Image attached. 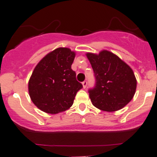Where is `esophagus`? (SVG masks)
Returning <instances> with one entry per match:
<instances>
[{
    "instance_id": "obj_1",
    "label": "esophagus",
    "mask_w": 157,
    "mask_h": 157,
    "mask_svg": "<svg viewBox=\"0 0 157 157\" xmlns=\"http://www.w3.org/2000/svg\"><path fill=\"white\" fill-rule=\"evenodd\" d=\"M82 85H83V87L85 89V88L86 87V85H87V82H86V81H83V83H82Z\"/></svg>"
}]
</instances>
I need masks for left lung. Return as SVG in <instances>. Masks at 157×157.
<instances>
[{"label":"left lung","instance_id":"8db88e82","mask_svg":"<svg viewBox=\"0 0 157 157\" xmlns=\"http://www.w3.org/2000/svg\"><path fill=\"white\" fill-rule=\"evenodd\" d=\"M96 78L90 90V98L98 109L113 112L124 108L133 99L136 79L133 70L113 53L103 50L99 54L86 53Z\"/></svg>","mask_w":157,"mask_h":157}]
</instances>
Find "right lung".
Here are the masks:
<instances>
[{"label":"right lung","instance_id":"add662e5","mask_svg":"<svg viewBox=\"0 0 157 157\" xmlns=\"http://www.w3.org/2000/svg\"><path fill=\"white\" fill-rule=\"evenodd\" d=\"M75 56L70 48H58L35 67L28 82V92L38 109L57 114L72 106L77 91L83 87L71 69Z\"/></svg>","mask_w":157,"mask_h":157}]
</instances>
